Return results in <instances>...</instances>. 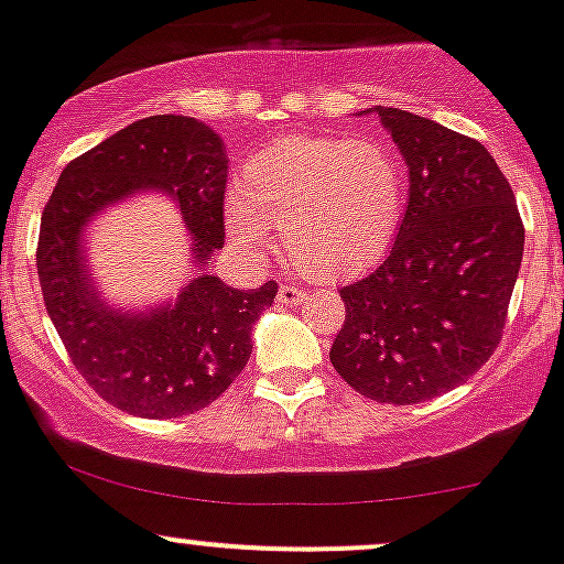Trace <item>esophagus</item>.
<instances>
[{"label":"esophagus","mask_w":564,"mask_h":564,"mask_svg":"<svg viewBox=\"0 0 564 564\" xmlns=\"http://www.w3.org/2000/svg\"><path fill=\"white\" fill-rule=\"evenodd\" d=\"M276 301L284 306H301L306 301V290L299 288V284H280V293H276Z\"/></svg>","instance_id":"esophagus-1"}]
</instances>
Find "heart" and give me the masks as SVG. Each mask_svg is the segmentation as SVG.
<instances>
[{
    "mask_svg": "<svg viewBox=\"0 0 564 564\" xmlns=\"http://www.w3.org/2000/svg\"><path fill=\"white\" fill-rule=\"evenodd\" d=\"M405 207V172L379 139L288 137L252 155L226 196V234L247 256L282 245L314 276H347L390 250Z\"/></svg>",
    "mask_w": 564,
    "mask_h": 564,
    "instance_id": "heart-1",
    "label": "heart"
}]
</instances>
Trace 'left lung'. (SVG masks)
Segmentation results:
<instances>
[{"instance_id":"8db88e82","label":"left lung","mask_w":564,"mask_h":564,"mask_svg":"<svg viewBox=\"0 0 564 564\" xmlns=\"http://www.w3.org/2000/svg\"><path fill=\"white\" fill-rule=\"evenodd\" d=\"M377 115L409 166V207L390 256L341 288L330 362L360 395L411 405L463 384L498 349L524 226L481 142L395 107Z\"/></svg>"}]
</instances>
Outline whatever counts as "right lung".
<instances>
[{"mask_svg":"<svg viewBox=\"0 0 564 564\" xmlns=\"http://www.w3.org/2000/svg\"><path fill=\"white\" fill-rule=\"evenodd\" d=\"M226 180L223 139L209 126L153 115L69 161L42 209L37 274L45 308L72 366L115 409L169 420L220 398L250 360V330L274 304L276 282L234 290L202 271L174 306L129 317L90 288L83 228L118 198L161 187L177 198L202 265L226 239Z\"/></svg>","mask_w":564,"mask_h":564,"instance_id":"1","label":"right lung"}]
</instances>
